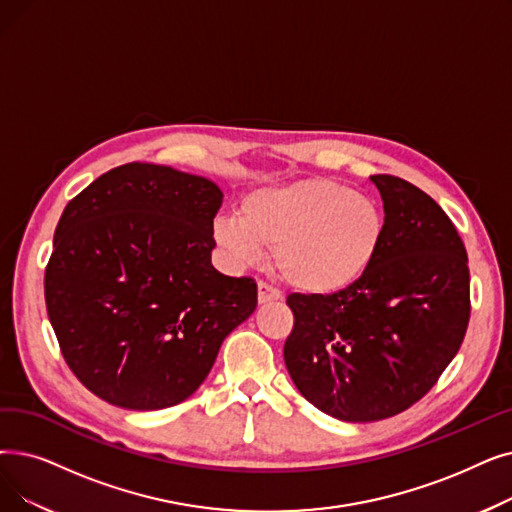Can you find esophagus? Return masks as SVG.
I'll list each match as a JSON object with an SVG mask.
<instances>
[{"label": "esophagus", "instance_id": "1", "mask_svg": "<svg viewBox=\"0 0 512 512\" xmlns=\"http://www.w3.org/2000/svg\"><path fill=\"white\" fill-rule=\"evenodd\" d=\"M280 299H282L280 291H276V288H272L270 284H265V282H259V284H257V303H259V305L272 303V301H280Z\"/></svg>", "mask_w": 512, "mask_h": 512}]
</instances>
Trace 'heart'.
I'll list each match as a JSON object with an SVG mask.
<instances>
[{"instance_id": "1", "label": "heart", "mask_w": 512, "mask_h": 512, "mask_svg": "<svg viewBox=\"0 0 512 512\" xmlns=\"http://www.w3.org/2000/svg\"><path fill=\"white\" fill-rule=\"evenodd\" d=\"M213 236L234 261L272 251V268L293 291L337 297L362 284L387 244V217L370 196L330 177L249 192L238 221L215 219Z\"/></svg>"}]
</instances>
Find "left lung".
<instances>
[{
    "label": "left lung",
    "instance_id": "obj_1",
    "mask_svg": "<svg viewBox=\"0 0 512 512\" xmlns=\"http://www.w3.org/2000/svg\"><path fill=\"white\" fill-rule=\"evenodd\" d=\"M387 217L385 251L337 297L291 295L284 364L324 414L372 422L404 412L458 353L471 316L469 259L443 209L393 175H370Z\"/></svg>",
    "mask_w": 512,
    "mask_h": 512
}]
</instances>
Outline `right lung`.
<instances>
[{
    "label": "right lung",
    "instance_id": "add662e5",
    "mask_svg": "<svg viewBox=\"0 0 512 512\" xmlns=\"http://www.w3.org/2000/svg\"><path fill=\"white\" fill-rule=\"evenodd\" d=\"M221 201L203 175L127 163L66 205L46 270L48 316L66 364L104 402H184L255 311L257 284L211 263Z\"/></svg>",
    "mask_w": 512,
    "mask_h": 512
}]
</instances>
